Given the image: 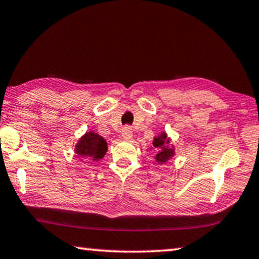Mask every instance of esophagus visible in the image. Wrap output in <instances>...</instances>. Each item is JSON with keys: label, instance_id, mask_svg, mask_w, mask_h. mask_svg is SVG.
Segmentation results:
<instances>
[{"label": "esophagus", "instance_id": "esophagus-1", "mask_svg": "<svg viewBox=\"0 0 259 259\" xmlns=\"http://www.w3.org/2000/svg\"><path fill=\"white\" fill-rule=\"evenodd\" d=\"M122 137L124 138V140H130V138L133 137V131H131L130 126H125V128L122 130Z\"/></svg>", "mask_w": 259, "mask_h": 259}]
</instances>
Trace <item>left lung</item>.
<instances>
[{
  "label": "left lung",
  "instance_id": "1",
  "mask_svg": "<svg viewBox=\"0 0 259 259\" xmlns=\"http://www.w3.org/2000/svg\"><path fill=\"white\" fill-rule=\"evenodd\" d=\"M169 138L166 137V134L165 133H162L159 136L155 137L154 138V142H152V144H154L155 147V151L157 152L155 156V159L157 161L158 163H165L166 161H169V159L175 155V150L174 148H169Z\"/></svg>",
  "mask_w": 259,
  "mask_h": 259
}]
</instances>
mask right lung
Here are the masks:
<instances>
[{
    "mask_svg": "<svg viewBox=\"0 0 259 259\" xmlns=\"http://www.w3.org/2000/svg\"><path fill=\"white\" fill-rule=\"evenodd\" d=\"M108 150L107 142L103 137L94 131H88L84 136L79 138L75 147V152L85 161H98L103 158ZM88 163V162H87Z\"/></svg>",
    "mask_w": 259,
    "mask_h": 259,
    "instance_id": "right-lung-1",
    "label": "right lung"
}]
</instances>
